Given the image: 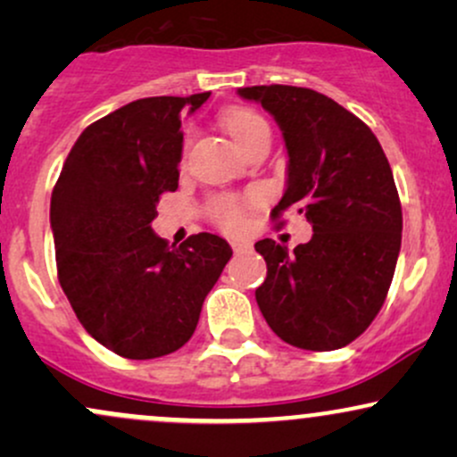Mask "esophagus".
Listing matches in <instances>:
<instances>
[{
	"mask_svg": "<svg viewBox=\"0 0 457 457\" xmlns=\"http://www.w3.org/2000/svg\"><path fill=\"white\" fill-rule=\"evenodd\" d=\"M232 249H234V253H240V251H245V249H249V245H245V243H232Z\"/></svg>",
	"mask_w": 457,
	"mask_h": 457,
	"instance_id": "1",
	"label": "esophagus"
}]
</instances>
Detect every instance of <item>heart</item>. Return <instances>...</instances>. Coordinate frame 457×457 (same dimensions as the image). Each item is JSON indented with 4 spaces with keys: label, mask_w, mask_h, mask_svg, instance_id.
<instances>
[{
    "label": "heart",
    "mask_w": 457,
    "mask_h": 457,
    "mask_svg": "<svg viewBox=\"0 0 457 457\" xmlns=\"http://www.w3.org/2000/svg\"><path fill=\"white\" fill-rule=\"evenodd\" d=\"M221 124L228 130L229 137L236 141L238 148L249 152L260 139H269L270 130L255 109L249 107H229L221 113ZM251 206V199L238 197H219L212 204V219L219 228L228 232H243L246 223V208Z\"/></svg>",
    "instance_id": "heart-1"
}]
</instances>
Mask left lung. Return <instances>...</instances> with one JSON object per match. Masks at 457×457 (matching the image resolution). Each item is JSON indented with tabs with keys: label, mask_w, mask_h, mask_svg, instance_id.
<instances>
[{
	"label": "left lung",
	"mask_w": 457,
	"mask_h": 457,
	"mask_svg": "<svg viewBox=\"0 0 457 457\" xmlns=\"http://www.w3.org/2000/svg\"><path fill=\"white\" fill-rule=\"evenodd\" d=\"M277 120L287 187L272 219L295 208L313 225L295 251L255 243L266 279L255 301L286 344L324 353L354 342L378 316L402 245V204L380 141L333 98L296 86L240 87Z\"/></svg>",
	"instance_id": "8db88e82"
}]
</instances>
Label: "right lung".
Returning a JSON list of instances; mask_svg holds the SVG:
<instances>
[{
  "mask_svg": "<svg viewBox=\"0 0 457 457\" xmlns=\"http://www.w3.org/2000/svg\"><path fill=\"white\" fill-rule=\"evenodd\" d=\"M211 92L139 98L90 124L51 193L57 279L83 328L124 359L176 353L232 258L219 236L170 246L152 232L156 204L178 188L180 118Z\"/></svg>",
  "mask_w": 457,
  "mask_h": 457,
  "instance_id": "1",
  "label": "right lung"
}]
</instances>
